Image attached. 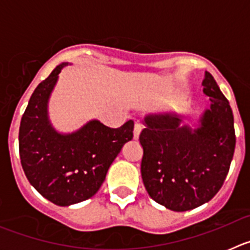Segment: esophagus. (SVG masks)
I'll return each mask as SVG.
<instances>
[{"label":"esophagus","mask_w":250,"mask_h":250,"mask_svg":"<svg viewBox=\"0 0 250 250\" xmlns=\"http://www.w3.org/2000/svg\"><path fill=\"white\" fill-rule=\"evenodd\" d=\"M140 132H141V125L140 124L136 123L135 124V126H134V139H139V135H140Z\"/></svg>","instance_id":"esophagus-1"}]
</instances>
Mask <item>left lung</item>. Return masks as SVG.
<instances>
[{"instance_id":"left-lung-1","label":"left lung","mask_w":250,"mask_h":250,"mask_svg":"<svg viewBox=\"0 0 250 250\" xmlns=\"http://www.w3.org/2000/svg\"><path fill=\"white\" fill-rule=\"evenodd\" d=\"M202 85L211 104L195 129L174 112L147 115L139 138L145 189L151 199L174 211L190 210L214 198L228 175L235 149L229 101L208 71Z\"/></svg>"}]
</instances>
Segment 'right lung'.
Masks as SVG:
<instances>
[{
  "label": "right lung",
  "instance_id": "right-lung-1",
  "mask_svg": "<svg viewBox=\"0 0 250 250\" xmlns=\"http://www.w3.org/2000/svg\"><path fill=\"white\" fill-rule=\"evenodd\" d=\"M67 62L56 66L31 95L19 132L20 159L26 178L43 198L60 207L83 202L98 193L124 144L132 139L134 121L111 129L91 120L61 134L48 119V99Z\"/></svg>",
  "mask_w": 250,
  "mask_h": 250
}]
</instances>
